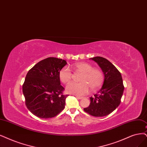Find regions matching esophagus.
Listing matches in <instances>:
<instances>
[{"label":"esophagus","instance_id":"34e87169","mask_svg":"<svg viewBox=\"0 0 147 147\" xmlns=\"http://www.w3.org/2000/svg\"><path fill=\"white\" fill-rule=\"evenodd\" d=\"M76 98H77V99H83V97H82V96H76Z\"/></svg>","mask_w":147,"mask_h":147}]
</instances>
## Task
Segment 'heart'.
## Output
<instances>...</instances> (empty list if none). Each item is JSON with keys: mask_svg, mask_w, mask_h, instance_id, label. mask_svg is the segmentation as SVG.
<instances>
[{"mask_svg": "<svg viewBox=\"0 0 147 147\" xmlns=\"http://www.w3.org/2000/svg\"><path fill=\"white\" fill-rule=\"evenodd\" d=\"M77 71L82 73L80 78V83H71L67 86V91L77 96H82L88 93L90 88L93 91L99 89L104 81V74L102 71L93 68L90 63L78 62L74 65ZM73 73L68 67H63L59 73V77L64 84H68L73 79Z\"/></svg>", "mask_w": 147, "mask_h": 147, "instance_id": "1", "label": "heart"}]
</instances>
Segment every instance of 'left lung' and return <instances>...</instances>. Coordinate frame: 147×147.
I'll return each mask as SVG.
<instances>
[{
	"label": "left lung",
	"mask_w": 147,
	"mask_h": 147,
	"mask_svg": "<svg viewBox=\"0 0 147 147\" xmlns=\"http://www.w3.org/2000/svg\"><path fill=\"white\" fill-rule=\"evenodd\" d=\"M98 63L104 72L105 79L98 94L90 97V105L84 108L89 115L103 117L110 115L120 105L124 86L119 70L108 60L102 57L91 58Z\"/></svg>",
	"instance_id": "left-lung-1"
}]
</instances>
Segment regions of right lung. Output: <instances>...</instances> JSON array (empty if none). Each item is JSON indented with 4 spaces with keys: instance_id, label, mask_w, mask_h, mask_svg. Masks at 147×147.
<instances>
[{
    "instance_id": "1",
    "label": "right lung",
    "mask_w": 147,
    "mask_h": 147,
    "mask_svg": "<svg viewBox=\"0 0 147 147\" xmlns=\"http://www.w3.org/2000/svg\"><path fill=\"white\" fill-rule=\"evenodd\" d=\"M67 61L48 57L36 63L27 73L22 86L25 105L38 117H55L65 108L68 96L63 94L59 73Z\"/></svg>"
}]
</instances>
